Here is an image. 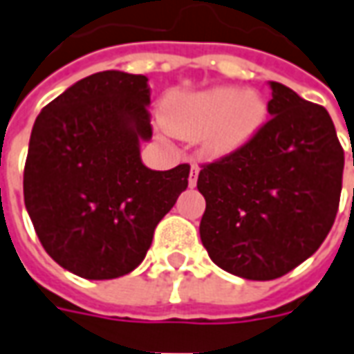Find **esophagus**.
I'll use <instances>...</instances> for the list:
<instances>
[{
    "mask_svg": "<svg viewBox=\"0 0 354 354\" xmlns=\"http://www.w3.org/2000/svg\"><path fill=\"white\" fill-rule=\"evenodd\" d=\"M197 176H199V167H192V170H189V187H195V184H197Z\"/></svg>",
    "mask_w": 354,
    "mask_h": 354,
    "instance_id": "obj_1",
    "label": "esophagus"
}]
</instances>
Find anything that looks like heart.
<instances>
[{"label": "heart", "instance_id": "b5f03b06", "mask_svg": "<svg viewBox=\"0 0 354 354\" xmlns=\"http://www.w3.org/2000/svg\"><path fill=\"white\" fill-rule=\"evenodd\" d=\"M266 118V105L254 91L230 86L180 95L167 109L169 128L180 138H201L212 153H228L253 138Z\"/></svg>", "mask_w": 354, "mask_h": 354}]
</instances>
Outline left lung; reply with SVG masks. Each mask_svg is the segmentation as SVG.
Listing matches in <instances>:
<instances>
[{
    "instance_id": "left-lung-1",
    "label": "left lung",
    "mask_w": 354,
    "mask_h": 354,
    "mask_svg": "<svg viewBox=\"0 0 354 354\" xmlns=\"http://www.w3.org/2000/svg\"><path fill=\"white\" fill-rule=\"evenodd\" d=\"M272 117L234 151L201 165L199 234L212 263L276 280L318 251L339 209L345 153L322 105L270 82Z\"/></svg>"
}]
</instances>
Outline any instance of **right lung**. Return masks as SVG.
<instances>
[{
	"label": "right lung",
	"mask_w": 354,
	"mask_h": 354,
	"mask_svg": "<svg viewBox=\"0 0 354 354\" xmlns=\"http://www.w3.org/2000/svg\"><path fill=\"white\" fill-rule=\"evenodd\" d=\"M143 74L103 71L48 103L24 162V205L46 253L86 280L132 272L187 187L189 165L147 169L151 140Z\"/></svg>",
	"instance_id": "1"
}]
</instances>
